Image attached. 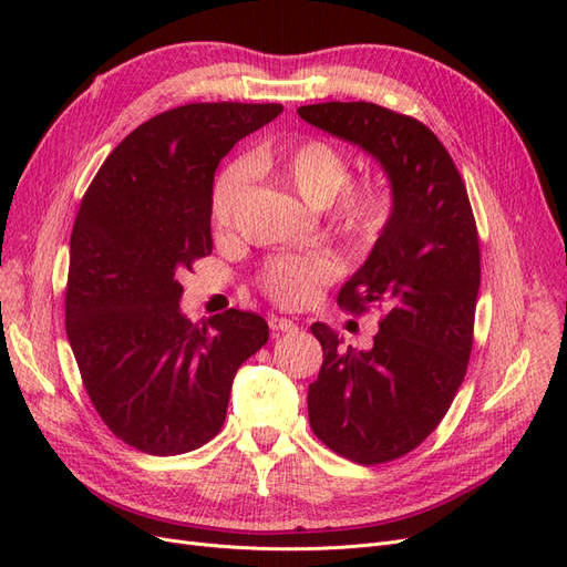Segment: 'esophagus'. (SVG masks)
I'll list each match as a JSON object with an SVG mask.
<instances>
[{"mask_svg":"<svg viewBox=\"0 0 567 567\" xmlns=\"http://www.w3.org/2000/svg\"><path fill=\"white\" fill-rule=\"evenodd\" d=\"M269 329L281 331V333H290V331L298 329V323L293 319H286V317H269Z\"/></svg>","mask_w":567,"mask_h":567,"instance_id":"obj_1","label":"esophagus"}]
</instances>
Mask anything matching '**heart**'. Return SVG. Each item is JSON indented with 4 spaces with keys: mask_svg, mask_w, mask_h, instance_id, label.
<instances>
[{
    "mask_svg": "<svg viewBox=\"0 0 567 567\" xmlns=\"http://www.w3.org/2000/svg\"><path fill=\"white\" fill-rule=\"evenodd\" d=\"M250 165L257 175L277 182L312 208L329 205L350 179L348 158L321 140H302L288 146L265 148L255 153ZM246 182L248 169L244 165H231L219 175L210 200V217L217 231H227L231 227L238 203L246 194ZM388 208L390 200L385 188L375 182H364L346 188L336 199L333 219L352 241L367 244L383 229ZM336 274L338 265L329 252L312 250L284 255L265 267L262 288L279 305L298 307L310 302L317 288L331 281Z\"/></svg>",
    "mask_w": 567,
    "mask_h": 567,
    "instance_id": "1",
    "label": "heart"
}]
</instances>
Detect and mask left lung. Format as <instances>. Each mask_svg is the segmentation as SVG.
<instances>
[{
    "label": "left lung",
    "instance_id": "1",
    "mask_svg": "<svg viewBox=\"0 0 567 567\" xmlns=\"http://www.w3.org/2000/svg\"><path fill=\"white\" fill-rule=\"evenodd\" d=\"M298 115L367 151L390 182L381 236L338 305L383 307L371 350L342 348L317 321L323 362L307 392L315 435L350 461L385 463L431 435L466 375L480 288V244L452 156L419 120L367 101L300 106Z\"/></svg>",
    "mask_w": 567,
    "mask_h": 567
}]
</instances>
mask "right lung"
Listing matches in <instances>:
<instances>
[{
  "mask_svg": "<svg viewBox=\"0 0 567 567\" xmlns=\"http://www.w3.org/2000/svg\"><path fill=\"white\" fill-rule=\"evenodd\" d=\"M281 104H188L120 142L84 194L71 234L65 333L99 416L130 447L175 456L210 442L234 375L269 338L260 315L192 323L179 271L213 252L219 161Z\"/></svg>",
  "mask_w": 567,
  "mask_h": 567,
  "instance_id": "obj_1",
  "label": "right lung"
}]
</instances>
